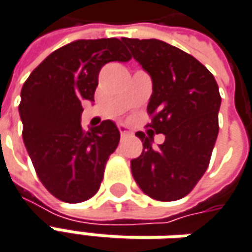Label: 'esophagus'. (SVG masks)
<instances>
[{
    "mask_svg": "<svg viewBox=\"0 0 252 252\" xmlns=\"http://www.w3.org/2000/svg\"><path fill=\"white\" fill-rule=\"evenodd\" d=\"M118 129H120V135H121V138H126L129 135V131H128V128L124 126H118Z\"/></svg>",
    "mask_w": 252,
    "mask_h": 252,
    "instance_id": "esophagus-1",
    "label": "esophagus"
}]
</instances>
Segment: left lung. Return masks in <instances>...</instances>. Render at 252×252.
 I'll use <instances>...</instances> for the list:
<instances>
[{
  "mask_svg": "<svg viewBox=\"0 0 252 252\" xmlns=\"http://www.w3.org/2000/svg\"><path fill=\"white\" fill-rule=\"evenodd\" d=\"M121 40L152 76L148 134L166 135L155 150L149 136L136 132L143 151L131 160L132 176L153 199L177 201L194 189L209 166L219 132L218 83L196 58L161 40Z\"/></svg>",
  "mask_w": 252,
  "mask_h": 252,
  "instance_id": "8db88e82",
  "label": "left lung"
}]
</instances>
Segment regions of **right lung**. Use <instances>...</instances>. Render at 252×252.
Listing matches in <instances>:
<instances>
[{"instance_id":"right-lung-1","label":"right lung","mask_w":252,"mask_h":252,"mask_svg":"<svg viewBox=\"0 0 252 252\" xmlns=\"http://www.w3.org/2000/svg\"><path fill=\"white\" fill-rule=\"evenodd\" d=\"M129 60L121 40H75L53 51L23 83V142L41 184L60 201L83 202L99 191L120 131L110 120L85 131L81 101L94 99L101 66Z\"/></svg>"}]
</instances>
